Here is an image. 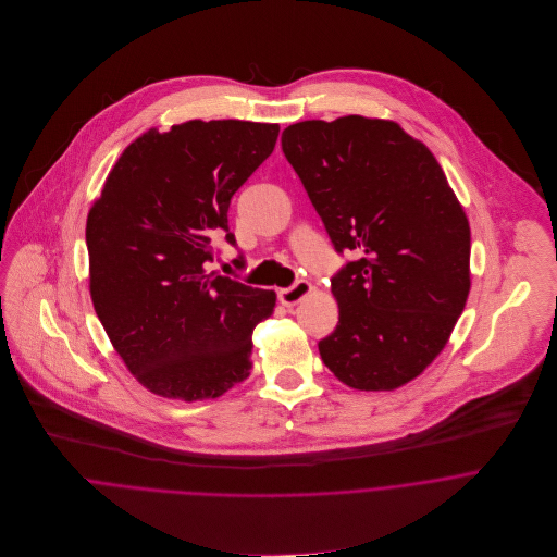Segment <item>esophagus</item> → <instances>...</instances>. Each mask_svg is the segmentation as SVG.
<instances>
[{
  "mask_svg": "<svg viewBox=\"0 0 557 557\" xmlns=\"http://www.w3.org/2000/svg\"><path fill=\"white\" fill-rule=\"evenodd\" d=\"M311 283L309 281H296L292 287H285L278 292V300L285 307H296L302 298H307L311 294Z\"/></svg>",
  "mask_w": 557,
  "mask_h": 557,
  "instance_id": "1",
  "label": "esophagus"
}]
</instances>
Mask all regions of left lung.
I'll return each mask as SVG.
<instances>
[{
	"label": "left lung",
	"mask_w": 557,
	"mask_h": 557,
	"mask_svg": "<svg viewBox=\"0 0 557 557\" xmlns=\"http://www.w3.org/2000/svg\"><path fill=\"white\" fill-rule=\"evenodd\" d=\"M283 154L334 250L338 323L323 364L356 391H393L444 349L470 294V225L440 162L398 124L360 115L292 124Z\"/></svg>",
	"instance_id": "1"
}]
</instances>
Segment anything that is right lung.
<instances>
[{
	"label": "right lung",
	"instance_id": "obj_1",
	"mask_svg": "<svg viewBox=\"0 0 557 557\" xmlns=\"http://www.w3.org/2000/svg\"><path fill=\"white\" fill-rule=\"evenodd\" d=\"M278 124L193 120L133 141L87 216L96 315L131 373L160 397H221L252 369L250 334L274 292L210 272L236 246L230 203L276 146ZM244 265V257L234 259Z\"/></svg>",
	"mask_w": 557,
	"mask_h": 557
}]
</instances>
